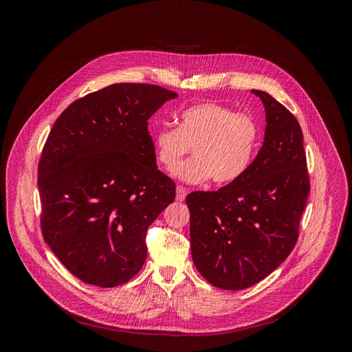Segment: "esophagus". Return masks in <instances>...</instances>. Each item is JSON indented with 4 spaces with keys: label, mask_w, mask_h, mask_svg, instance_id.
<instances>
[{
    "label": "esophagus",
    "mask_w": 352,
    "mask_h": 352,
    "mask_svg": "<svg viewBox=\"0 0 352 352\" xmlns=\"http://www.w3.org/2000/svg\"><path fill=\"white\" fill-rule=\"evenodd\" d=\"M186 198V189L182 185L176 186V201H184Z\"/></svg>",
    "instance_id": "1"
}]
</instances>
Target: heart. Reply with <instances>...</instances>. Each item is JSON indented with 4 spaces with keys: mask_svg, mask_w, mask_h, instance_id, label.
Segmentation results:
<instances>
[{
    "mask_svg": "<svg viewBox=\"0 0 352 352\" xmlns=\"http://www.w3.org/2000/svg\"><path fill=\"white\" fill-rule=\"evenodd\" d=\"M260 127L252 117L219 104L202 102L177 116V127L164 126L153 136L158 163L172 170L193 148L195 157L173 170L186 184L236 182L252 163L260 144Z\"/></svg>",
    "mask_w": 352,
    "mask_h": 352,
    "instance_id": "1",
    "label": "heart"
}]
</instances>
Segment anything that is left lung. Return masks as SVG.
Here are the masks:
<instances>
[{
  "label": "left lung",
  "instance_id": "8db88e82",
  "mask_svg": "<svg viewBox=\"0 0 352 352\" xmlns=\"http://www.w3.org/2000/svg\"><path fill=\"white\" fill-rule=\"evenodd\" d=\"M252 94L264 104L267 124L248 172L219 190L186 197L195 267L226 291L258 283L286 260L310 192L300 123L267 92Z\"/></svg>",
  "mask_w": 352,
  "mask_h": 352
}]
</instances>
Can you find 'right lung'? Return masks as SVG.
Instances as JSON below:
<instances>
[{
  "label": "right lung",
  "mask_w": 352,
  "mask_h": 352,
  "mask_svg": "<svg viewBox=\"0 0 352 352\" xmlns=\"http://www.w3.org/2000/svg\"><path fill=\"white\" fill-rule=\"evenodd\" d=\"M177 94L114 83L72 102L48 135L38 166L41 229L85 283H126L146 258V230L176 198L155 164L148 119Z\"/></svg>",
  "instance_id": "obj_1"
}]
</instances>
